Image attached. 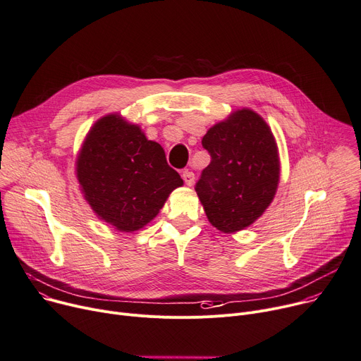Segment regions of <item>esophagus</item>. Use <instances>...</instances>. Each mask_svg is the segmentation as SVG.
<instances>
[{
	"label": "esophagus",
	"instance_id": "1",
	"mask_svg": "<svg viewBox=\"0 0 361 361\" xmlns=\"http://www.w3.org/2000/svg\"><path fill=\"white\" fill-rule=\"evenodd\" d=\"M182 178H183V180H185V183H186L188 186H192L193 183H195V173L190 172V171L182 172Z\"/></svg>",
	"mask_w": 361,
	"mask_h": 361
}]
</instances>
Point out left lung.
<instances>
[{
    "label": "left lung",
    "instance_id": "left-lung-1",
    "mask_svg": "<svg viewBox=\"0 0 361 361\" xmlns=\"http://www.w3.org/2000/svg\"><path fill=\"white\" fill-rule=\"evenodd\" d=\"M202 146L211 161L195 190L208 221L227 234L252 226L273 201L281 176L270 127L243 108L211 127Z\"/></svg>",
    "mask_w": 361,
    "mask_h": 361
}]
</instances>
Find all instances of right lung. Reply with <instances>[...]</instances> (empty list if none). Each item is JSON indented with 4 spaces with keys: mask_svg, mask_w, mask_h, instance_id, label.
Returning <instances> with one entry per match:
<instances>
[{
    "mask_svg": "<svg viewBox=\"0 0 361 361\" xmlns=\"http://www.w3.org/2000/svg\"><path fill=\"white\" fill-rule=\"evenodd\" d=\"M76 176L94 212L126 233L150 223L171 192L183 185L163 147L118 114L92 126L78 156Z\"/></svg>",
    "mask_w": 361,
    "mask_h": 361,
    "instance_id": "add662e5",
    "label": "right lung"
}]
</instances>
